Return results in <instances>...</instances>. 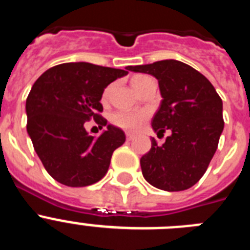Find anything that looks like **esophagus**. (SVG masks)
<instances>
[{
	"mask_svg": "<svg viewBox=\"0 0 250 250\" xmlns=\"http://www.w3.org/2000/svg\"><path fill=\"white\" fill-rule=\"evenodd\" d=\"M134 139V134H130V132H126V140L131 141Z\"/></svg>",
	"mask_w": 250,
	"mask_h": 250,
	"instance_id": "obj_1",
	"label": "esophagus"
}]
</instances>
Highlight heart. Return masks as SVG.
Masks as SVG:
<instances>
[{"label": "heart", "mask_w": 250, "mask_h": 250, "mask_svg": "<svg viewBox=\"0 0 250 250\" xmlns=\"http://www.w3.org/2000/svg\"><path fill=\"white\" fill-rule=\"evenodd\" d=\"M150 77L146 75H136L131 79V83L136 91H140V89L144 86V83L149 80ZM110 87H106L103 94V100L106 101L109 98ZM149 119V112L145 110H139V111H116L111 115V123L116 127H120L126 131L135 132L139 131L144 126L145 123Z\"/></svg>", "instance_id": "obj_1"}]
</instances>
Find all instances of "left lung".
<instances>
[{"instance_id": "obj_1", "label": "left lung", "mask_w": 250, "mask_h": 250, "mask_svg": "<svg viewBox=\"0 0 250 250\" xmlns=\"http://www.w3.org/2000/svg\"><path fill=\"white\" fill-rule=\"evenodd\" d=\"M127 68L158 79L163 101L151 126L158 135L171 131L160 146L151 139V149L140 159L143 175L161 190H187L204 175L216 151L224 129L222 99L204 75L176 60Z\"/></svg>"}]
</instances>
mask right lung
Segmentation results:
<instances>
[{
	"mask_svg": "<svg viewBox=\"0 0 250 250\" xmlns=\"http://www.w3.org/2000/svg\"><path fill=\"white\" fill-rule=\"evenodd\" d=\"M126 74L89 62H67L48 68L34 83L26 100V127L40 160L56 182L79 188L104 178L125 134L107 125L94 139L83 125L94 119L100 129L105 126L104 89Z\"/></svg>",
	"mask_w": 250,
	"mask_h": 250,
	"instance_id": "1",
	"label": "right lung"
}]
</instances>
